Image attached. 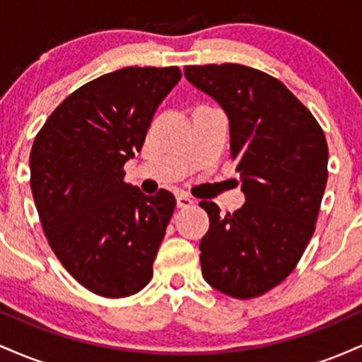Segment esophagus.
Returning a JSON list of instances; mask_svg holds the SVG:
<instances>
[{"mask_svg": "<svg viewBox=\"0 0 362 362\" xmlns=\"http://www.w3.org/2000/svg\"><path fill=\"white\" fill-rule=\"evenodd\" d=\"M194 204V199L189 197L187 194H178L177 195V206L178 207H190Z\"/></svg>", "mask_w": 362, "mask_h": 362, "instance_id": "34e87169", "label": "esophagus"}]
</instances>
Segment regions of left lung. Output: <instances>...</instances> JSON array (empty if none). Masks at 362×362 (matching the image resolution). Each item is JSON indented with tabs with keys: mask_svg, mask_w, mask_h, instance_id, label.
I'll return each mask as SVG.
<instances>
[{
	"mask_svg": "<svg viewBox=\"0 0 362 362\" xmlns=\"http://www.w3.org/2000/svg\"><path fill=\"white\" fill-rule=\"evenodd\" d=\"M184 73L228 115L245 194V204L224 216L201 202L209 216L199 245L202 276L228 296H260L294 271L313 235L328 177L325 134L271 74L231 62Z\"/></svg>",
	"mask_w": 362,
	"mask_h": 362,
	"instance_id": "1",
	"label": "left lung"
}]
</instances>
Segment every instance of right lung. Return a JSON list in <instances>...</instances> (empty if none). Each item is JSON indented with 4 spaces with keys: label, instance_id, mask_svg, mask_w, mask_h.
Wrapping results in <instances>:
<instances>
[{
    "label": "right lung",
    "instance_id": "right-lung-1",
    "mask_svg": "<svg viewBox=\"0 0 362 362\" xmlns=\"http://www.w3.org/2000/svg\"><path fill=\"white\" fill-rule=\"evenodd\" d=\"M172 68H122L73 91L45 120L30 151V187L52 252L71 276L105 298L136 294L175 209L161 189L124 182L153 115L180 81Z\"/></svg>",
    "mask_w": 362,
    "mask_h": 362
}]
</instances>
